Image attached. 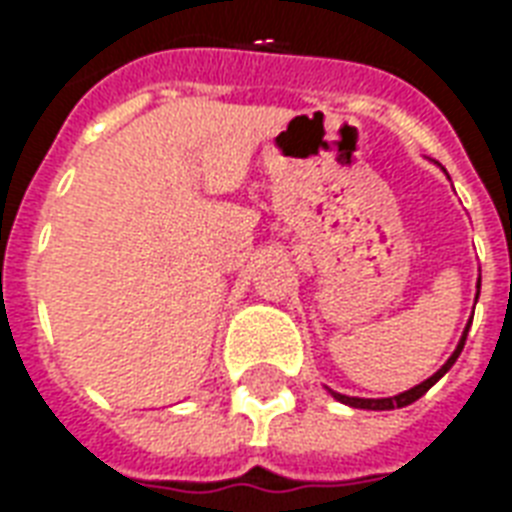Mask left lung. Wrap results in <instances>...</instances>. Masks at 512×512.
<instances>
[{"mask_svg":"<svg viewBox=\"0 0 512 512\" xmlns=\"http://www.w3.org/2000/svg\"><path fill=\"white\" fill-rule=\"evenodd\" d=\"M473 322V319H470ZM467 330H470V325L464 327V335H462V341H459V346H456V351L448 357V362L443 365V368L435 373V376H429L427 381H421L419 386H413V389H408V392H403V395H397V397H381V400H365V397H349V395H341V392H333L335 400H341V403L351 405V408H365V411H392V408H403V405H411L416 403L424 392H427L429 386L435 384L438 378H443V373H448V368L454 365L456 357L462 354L464 349V341H467Z\"/></svg>","mask_w":512,"mask_h":512,"instance_id":"left-lung-1","label":"left lung"}]
</instances>
